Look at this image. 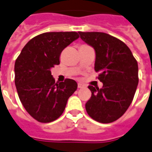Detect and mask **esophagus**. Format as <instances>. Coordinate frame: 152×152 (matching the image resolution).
Returning a JSON list of instances; mask_svg holds the SVG:
<instances>
[{
	"label": "esophagus",
	"instance_id": "1",
	"mask_svg": "<svg viewBox=\"0 0 152 152\" xmlns=\"http://www.w3.org/2000/svg\"><path fill=\"white\" fill-rule=\"evenodd\" d=\"M83 85L82 83H78V88H83Z\"/></svg>",
	"mask_w": 152,
	"mask_h": 152
}]
</instances>
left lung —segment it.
Instances as JSON below:
<instances>
[{"instance_id":"1","label":"left lung","mask_w":152,"mask_h":152,"mask_svg":"<svg viewBox=\"0 0 152 152\" xmlns=\"http://www.w3.org/2000/svg\"><path fill=\"white\" fill-rule=\"evenodd\" d=\"M81 39L95 49V70L102 88L88 86L91 97L85 105L96 121L111 123L125 113L134 97L138 64L130 49L120 39L103 32H79Z\"/></svg>"}]
</instances>
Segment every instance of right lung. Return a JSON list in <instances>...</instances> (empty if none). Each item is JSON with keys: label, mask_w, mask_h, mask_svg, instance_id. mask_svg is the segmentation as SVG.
<instances>
[{"label": "right lung", "mask_w": 152, "mask_h": 152, "mask_svg": "<svg viewBox=\"0 0 152 152\" xmlns=\"http://www.w3.org/2000/svg\"><path fill=\"white\" fill-rule=\"evenodd\" d=\"M77 32H46L31 39L15 63V84L27 113L39 122L49 123L64 112L77 89L71 79L55 83L50 69L60 64V55L79 38Z\"/></svg>", "instance_id": "right-lung-1"}]
</instances>
